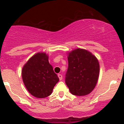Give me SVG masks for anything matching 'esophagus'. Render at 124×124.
Segmentation results:
<instances>
[{"instance_id": "34e87169", "label": "esophagus", "mask_w": 124, "mask_h": 124, "mask_svg": "<svg viewBox=\"0 0 124 124\" xmlns=\"http://www.w3.org/2000/svg\"><path fill=\"white\" fill-rule=\"evenodd\" d=\"M58 78H59V80H62V75H61V74H59V75H58Z\"/></svg>"}]
</instances>
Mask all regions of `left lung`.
I'll return each mask as SVG.
<instances>
[{
  "label": "left lung",
  "instance_id": "obj_1",
  "mask_svg": "<svg viewBox=\"0 0 124 124\" xmlns=\"http://www.w3.org/2000/svg\"><path fill=\"white\" fill-rule=\"evenodd\" d=\"M68 68L65 83L72 94L83 96L96 87L99 77L98 59L86 49L76 48L68 54Z\"/></svg>",
  "mask_w": 124,
  "mask_h": 124
}]
</instances>
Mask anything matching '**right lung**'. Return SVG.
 <instances>
[{
  "label": "right lung",
  "mask_w": 124,
  "mask_h": 124,
  "mask_svg": "<svg viewBox=\"0 0 124 124\" xmlns=\"http://www.w3.org/2000/svg\"><path fill=\"white\" fill-rule=\"evenodd\" d=\"M21 75L28 92L39 99L50 96L59 80L45 52H38L31 56L23 67Z\"/></svg>",
  "instance_id": "right-lung-1"
}]
</instances>
